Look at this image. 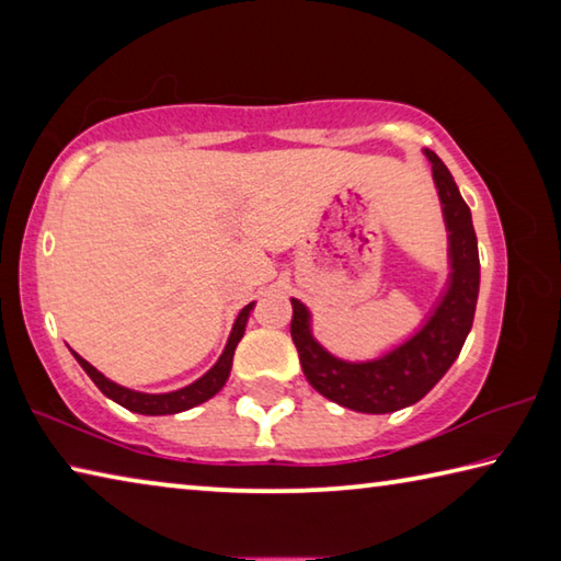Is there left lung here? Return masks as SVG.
<instances>
[{
  "mask_svg": "<svg viewBox=\"0 0 561 561\" xmlns=\"http://www.w3.org/2000/svg\"><path fill=\"white\" fill-rule=\"evenodd\" d=\"M423 156L428 158L438 190L448 232L450 272L421 327L374 358L351 360L319 344L309 307L291 297V341L299 351L304 376L329 401L358 413H393L421 401L448 374L472 329L480 291V257L472 215L443 160L428 148Z\"/></svg>",
  "mask_w": 561,
  "mask_h": 561,
  "instance_id": "left-lung-1",
  "label": "left lung"
}]
</instances>
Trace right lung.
<instances>
[{"mask_svg": "<svg viewBox=\"0 0 561 561\" xmlns=\"http://www.w3.org/2000/svg\"><path fill=\"white\" fill-rule=\"evenodd\" d=\"M252 309H254V301L247 304L240 314H237L230 336H227V344L222 348V354H220V358L215 360L210 371H205L201 378H195L193 383L178 388V391L144 393V391H136V388H126V386H121L116 381H111L108 376H103L96 366H91L89 360L76 354V351H71V354H73L76 360H79L83 371L89 374L91 381L99 386V391L106 398H111L113 403H118L123 408H128V411L140 413V415L183 413V411H190V408L210 401L215 393L222 391V386L227 383V378H230V371H232L234 348H237V344H240V339L244 336V329H247V321H250Z\"/></svg>", "mask_w": 561, "mask_h": 561, "instance_id": "add662e5", "label": "right lung"}]
</instances>
